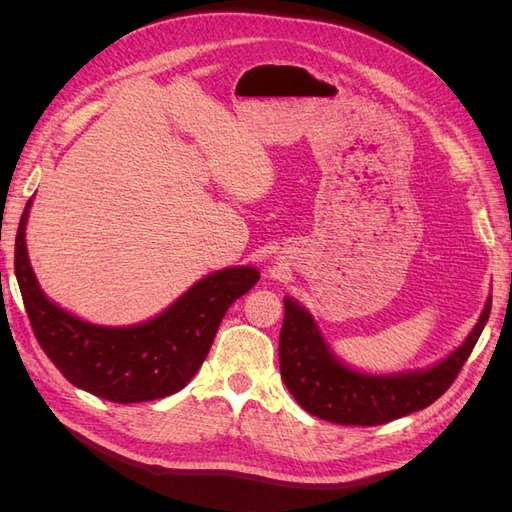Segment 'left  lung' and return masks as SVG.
I'll return each mask as SVG.
<instances>
[{
	"label": "left lung",
	"mask_w": 512,
	"mask_h": 512,
	"mask_svg": "<svg viewBox=\"0 0 512 512\" xmlns=\"http://www.w3.org/2000/svg\"><path fill=\"white\" fill-rule=\"evenodd\" d=\"M491 314L487 301L474 331L448 359L425 371L365 376L339 363L301 305L284 299L280 371L297 404L322 421L374 427L431 406L455 382Z\"/></svg>",
	"instance_id": "8db88e82"
}]
</instances>
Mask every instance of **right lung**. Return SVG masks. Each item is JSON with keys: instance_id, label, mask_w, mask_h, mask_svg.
Returning <instances> with one entry per match:
<instances>
[{"instance_id": "obj_1", "label": "right lung", "mask_w": 512, "mask_h": 512, "mask_svg": "<svg viewBox=\"0 0 512 512\" xmlns=\"http://www.w3.org/2000/svg\"><path fill=\"white\" fill-rule=\"evenodd\" d=\"M29 200L14 241V273L40 348L68 382L115 401L162 399L181 391L203 365L226 309L252 290L260 273L235 267L194 284L164 314L128 329L83 322L44 297L25 250Z\"/></svg>"}]
</instances>
